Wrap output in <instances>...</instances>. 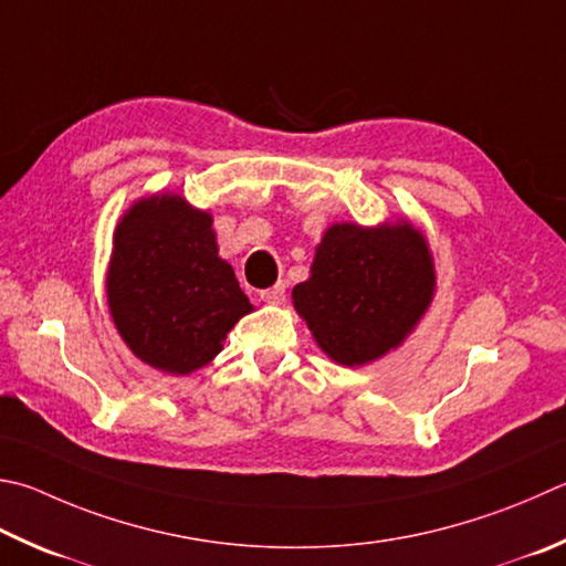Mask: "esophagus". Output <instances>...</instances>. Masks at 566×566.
<instances>
[{"label":"esophagus","mask_w":566,"mask_h":566,"mask_svg":"<svg viewBox=\"0 0 566 566\" xmlns=\"http://www.w3.org/2000/svg\"><path fill=\"white\" fill-rule=\"evenodd\" d=\"M260 296H262V302L282 304V302H284V296H286V292H284V284H274V286H270V290H262V292H260Z\"/></svg>","instance_id":"1"}]
</instances>
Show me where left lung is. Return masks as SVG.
<instances>
[{
  "label": "left lung",
  "instance_id": "obj_1",
  "mask_svg": "<svg viewBox=\"0 0 566 566\" xmlns=\"http://www.w3.org/2000/svg\"><path fill=\"white\" fill-rule=\"evenodd\" d=\"M433 256L413 224H334L292 300L336 364L361 366L403 342L433 300Z\"/></svg>",
  "mask_w": 566,
  "mask_h": 566
}]
</instances>
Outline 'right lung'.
I'll return each instance as SVG.
<instances>
[{"mask_svg": "<svg viewBox=\"0 0 566 566\" xmlns=\"http://www.w3.org/2000/svg\"><path fill=\"white\" fill-rule=\"evenodd\" d=\"M106 292L130 352L172 376L210 364L252 312L232 266L218 256L212 218L178 195L140 200L123 214Z\"/></svg>", "mask_w": 566, "mask_h": 566, "instance_id": "1", "label": "right lung"}]
</instances>
